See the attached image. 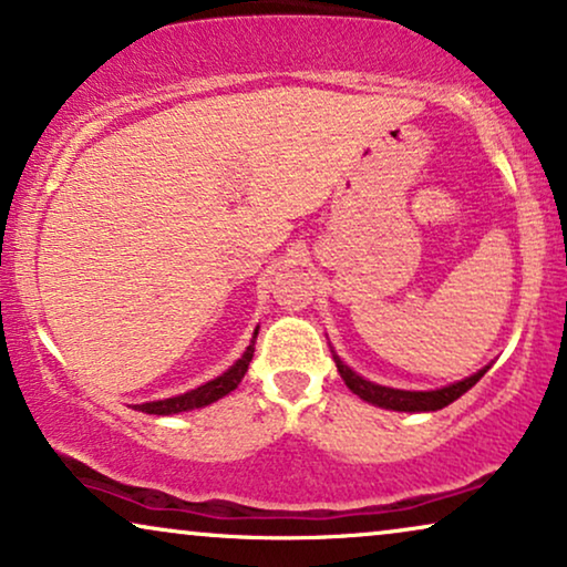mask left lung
<instances>
[{
    "label": "left lung",
    "mask_w": 567,
    "mask_h": 567,
    "mask_svg": "<svg viewBox=\"0 0 567 567\" xmlns=\"http://www.w3.org/2000/svg\"><path fill=\"white\" fill-rule=\"evenodd\" d=\"M334 354V362H337V371L342 375V381L347 383V389L352 391V394H358L362 402L373 404V406H381V410H394V412H435V410H443V406H449L451 402H456L458 396L466 394L474 383H477L482 375L489 371V365L482 368L474 375H466V379L456 381V383H449V386L443 389H433V391H404V389H391V386H381V383H373L368 379H362L352 371L347 362L339 358V354L331 350Z\"/></svg>",
    "instance_id": "1"
}]
</instances>
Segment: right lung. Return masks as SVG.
<instances>
[{
	"label": "right lung",
	"mask_w": 567,
	"mask_h": 567,
	"mask_svg": "<svg viewBox=\"0 0 567 567\" xmlns=\"http://www.w3.org/2000/svg\"><path fill=\"white\" fill-rule=\"evenodd\" d=\"M256 334H259V327L254 329L251 344L246 347L244 354H240V358L233 362V365L223 375H217V379L202 383V386H196L192 391H186V394H178L171 399H157V402L134 404V410L147 412V414H178V412H188V410H202V406L213 404V402H217V399H223L225 394H230L233 389H238L240 379H244L248 371V362H251V358H254Z\"/></svg>",
	"instance_id": "obj_1"
}]
</instances>
